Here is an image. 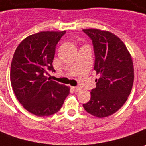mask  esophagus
<instances>
[{
    "label": "esophagus",
    "mask_w": 146,
    "mask_h": 146,
    "mask_svg": "<svg viewBox=\"0 0 146 146\" xmlns=\"http://www.w3.org/2000/svg\"><path fill=\"white\" fill-rule=\"evenodd\" d=\"M72 88H73V90L75 91V92H78V91L80 90V88L79 87H73Z\"/></svg>",
    "instance_id": "34e87169"
}]
</instances>
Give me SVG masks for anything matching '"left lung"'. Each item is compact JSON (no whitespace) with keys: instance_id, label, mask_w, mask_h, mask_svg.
Listing matches in <instances>:
<instances>
[{"instance_id":"left-lung-1","label":"left lung","mask_w":146,"mask_h":146,"mask_svg":"<svg viewBox=\"0 0 146 146\" xmlns=\"http://www.w3.org/2000/svg\"><path fill=\"white\" fill-rule=\"evenodd\" d=\"M92 42L94 70L100 76L91 91L84 110L92 115L104 118L122 108L130 96L133 83V65L125 44L115 35L99 29H84Z\"/></svg>"}]
</instances>
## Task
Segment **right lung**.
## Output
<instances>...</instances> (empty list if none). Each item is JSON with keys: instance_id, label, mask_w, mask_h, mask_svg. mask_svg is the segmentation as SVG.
Here are the masks:
<instances>
[{"instance_id": "right-lung-1", "label": "right lung", "mask_w": 146, "mask_h": 146, "mask_svg": "<svg viewBox=\"0 0 146 146\" xmlns=\"http://www.w3.org/2000/svg\"><path fill=\"white\" fill-rule=\"evenodd\" d=\"M65 34L66 31L31 35L14 53L10 70L12 87L23 108L35 115L55 114L70 94L68 86L46 77L48 71H55L52 62L56 46Z\"/></svg>"}]
</instances>
